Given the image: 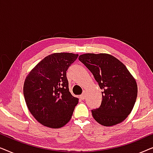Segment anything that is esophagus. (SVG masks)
I'll list each match as a JSON object with an SVG mask.
<instances>
[{"mask_svg":"<svg viewBox=\"0 0 153 153\" xmlns=\"http://www.w3.org/2000/svg\"><path fill=\"white\" fill-rule=\"evenodd\" d=\"M80 97V99H81V100H83L85 99V95L84 93H83L82 95H80V97Z\"/></svg>","mask_w":153,"mask_h":153,"instance_id":"1","label":"esophagus"}]
</instances>
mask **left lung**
<instances>
[{
  "label": "left lung",
  "mask_w": 153,
  "mask_h": 153,
  "mask_svg": "<svg viewBox=\"0 0 153 153\" xmlns=\"http://www.w3.org/2000/svg\"><path fill=\"white\" fill-rule=\"evenodd\" d=\"M79 60L92 72L102 92V104L92 110L94 119L106 127L127 118L137 97L135 79L122 62L108 53H85Z\"/></svg>",
  "instance_id": "left-lung-1"
}]
</instances>
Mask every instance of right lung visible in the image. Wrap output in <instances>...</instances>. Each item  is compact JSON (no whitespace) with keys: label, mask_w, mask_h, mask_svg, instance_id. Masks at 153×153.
I'll list each match as a JSON object with an SVG mask.
<instances>
[{"label":"right lung","mask_w":153,"mask_h":153,"mask_svg":"<svg viewBox=\"0 0 153 153\" xmlns=\"http://www.w3.org/2000/svg\"><path fill=\"white\" fill-rule=\"evenodd\" d=\"M78 56L55 53L46 56L25 79L24 95L27 107L44 126L60 128L72 118L79 99L69 91L66 71Z\"/></svg>","instance_id":"add662e5"}]
</instances>
